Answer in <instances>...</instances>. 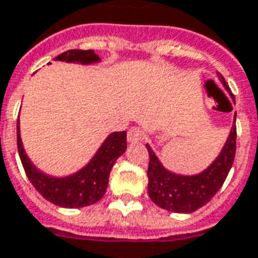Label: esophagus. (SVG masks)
I'll list each match as a JSON object with an SVG mask.
<instances>
[{
	"label": "esophagus",
	"mask_w": 258,
	"mask_h": 258,
	"mask_svg": "<svg viewBox=\"0 0 258 258\" xmlns=\"http://www.w3.org/2000/svg\"><path fill=\"white\" fill-rule=\"evenodd\" d=\"M130 142H141L144 140V131L140 127H133L128 130V134H127Z\"/></svg>",
	"instance_id": "34e87169"
}]
</instances>
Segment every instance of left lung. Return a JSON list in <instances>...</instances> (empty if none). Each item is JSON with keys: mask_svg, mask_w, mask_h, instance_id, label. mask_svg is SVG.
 Segmentation results:
<instances>
[{"mask_svg": "<svg viewBox=\"0 0 258 258\" xmlns=\"http://www.w3.org/2000/svg\"><path fill=\"white\" fill-rule=\"evenodd\" d=\"M218 80L229 92L235 102V98L229 91L227 81L221 73H217ZM236 114L233 116V124L229 131L225 144L220 155L209 167L195 175L175 174L164 167L153 152L149 144L146 149L149 152V167H148V194L151 200L164 210L173 213H194L202 206L209 203L210 199L221 188L232 167L235 152H236Z\"/></svg>", "mask_w": 258, "mask_h": 258, "instance_id": "left-lung-1", "label": "left lung"}]
</instances>
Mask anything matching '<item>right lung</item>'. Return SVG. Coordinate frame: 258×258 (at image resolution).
<instances>
[{"instance_id":"obj_1","label":"right lung","mask_w":258,"mask_h":258,"mask_svg":"<svg viewBox=\"0 0 258 258\" xmlns=\"http://www.w3.org/2000/svg\"><path fill=\"white\" fill-rule=\"evenodd\" d=\"M55 60H62L66 63L92 64L101 62V58L92 49H70L58 55ZM16 133L18 152L27 178L45 199L66 209L84 207L101 200L107 189L113 164L127 149V133L116 131L107 135L94 157L81 170L66 177H52L38 170L26 155L20 138L19 120Z\"/></svg>"}]
</instances>
